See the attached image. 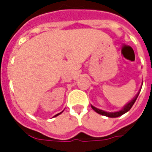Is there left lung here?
<instances>
[{"label":"left lung","mask_w":152,"mask_h":152,"mask_svg":"<svg viewBox=\"0 0 152 152\" xmlns=\"http://www.w3.org/2000/svg\"><path fill=\"white\" fill-rule=\"evenodd\" d=\"M140 91H141V89H140ZM140 91L137 93V95L134 97V99H133L131 102H129L127 105L124 106V107L121 109V111H119V112H104V111H102V110H100V109L96 108L95 107H94V106H91V107H92L93 110H94V111H95L97 113H99V114H100V115H106V116H108V117H112V118L118 117V116H121V115H122L124 114V113H126V112H129V111L130 110L131 107H133V105L134 104V102H135V101H136V99H137V96H138V94H139Z\"/></svg>","instance_id":"1"}]
</instances>
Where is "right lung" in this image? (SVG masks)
<instances>
[{
	"label": "right lung",
	"instance_id": "obj_1",
	"mask_svg": "<svg viewBox=\"0 0 152 152\" xmlns=\"http://www.w3.org/2000/svg\"><path fill=\"white\" fill-rule=\"evenodd\" d=\"M59 114H61V112H60V113H58V114H57L56 115H54V116H57V115H59Z\"/></svg>",
	"mask_w": 152,
	"mask_h": 152
}]
</instances>
